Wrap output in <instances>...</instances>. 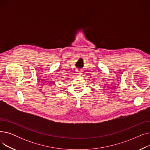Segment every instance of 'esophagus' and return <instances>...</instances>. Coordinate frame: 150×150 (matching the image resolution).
<instances>
[{"instance_id":"1","label":"esophagus","mask_w":150,"mask_h":150,"mask_svg":"<svg viewBox=\"0 0 150 150\" xmlns=\"http://www.w3.org/2000/svg\"><path fill=\"white\" fill-rule=\"evenodd\" d=\"M76 74L78 75H81V74H82V73H81V70H77V71L76 72Z\"/></svg>"}]
</instances>
